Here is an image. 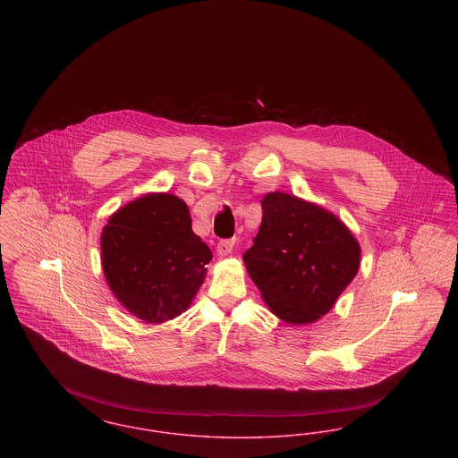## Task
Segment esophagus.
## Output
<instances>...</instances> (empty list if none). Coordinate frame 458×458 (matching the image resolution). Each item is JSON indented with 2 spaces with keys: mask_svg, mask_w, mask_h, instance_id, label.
Instances as JSON below:
<instances>
[{
  "mask_svg": "<svg viewBox=\"0 0 458 458\" xmlns=\"http://www.w3.org/2000/svg\"><path fill=\"white\" fill-rule=\"evenodd\" d=\"M233 247H235V239H221L216 249H218L219 256H226L233 250Z\"/></svg>",
  "mask_w": 458,
  "mask_h": 458,
  "instance_id": "1",
  "label": "esophagus"
}]
</instances>
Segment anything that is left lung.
Masks as SVG:
<instances>
[{"label": "left lung", "instance_id": "obj_1", "mask_svg": "<svg viewBox=\"0 0 458 458\" xmlns=\"http://www.w3.org/2000/svg\"><path fill=\"white\" fill-rule=\"evenodd\" d=\"M262 221L243 262L269 309L286 323H314L357 275L360 247L316 204L284 192L262 199Z\"/></svg>", "mask_w": 458, "mask_h": 458}]
</instances>
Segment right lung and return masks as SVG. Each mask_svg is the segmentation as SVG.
Segmentation results:
<instances>
[{
  "mask_svg": "<svg viewBox=\"0 0 458 458\" xmlns=\"http://www.w3.org/2000/svg\"><path fill=\"white\" fill-rule=\"evenodd\" d=\"M101 252L114 297L148 323L182 314L213 259L192 232L187 204L170 194H149L118 209L103 230Z\"/></svg>",
  "mask_w": 458,
  "mask_h": 458,
  "instance_id": "right-lung-1",
  "label": "right lung"
}]
</instances>
